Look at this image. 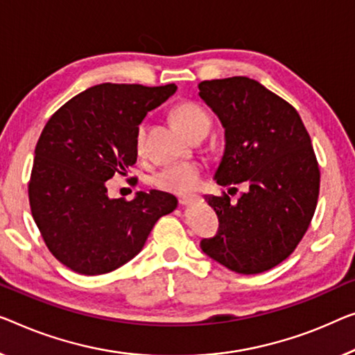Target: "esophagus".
<instances>
[{"label": "esophagus", "instance_id": "obj_1", "mask_svg": "<svg viewBox=\"0 0 355 355\" xmlns=\"http://www.w3.org/2000/svg\"><path fill=\"white\" fill-rule=\"evenodd\" d=\"M194 200H196V196H183V198H180V205L187 207V205L193 204Z\"/></svg>", "mask_w": 355, "mask_h": 355}]
</instances>
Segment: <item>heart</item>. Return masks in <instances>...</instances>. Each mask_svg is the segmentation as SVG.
I'll return each instance as SVG.
<instances>
[{"label": "heart", "mask_w": 355, "mask_h": 355, "mask_svg": "<svg viewBox=\"0 0 355 355\" xmlns=\"http://www.w3.org/2000/svg\"><path fill=\"white\" fill-rule=\"evenodd\" d=\"M172 114L180 125V129L187 135H193L196 130L202 129V127H210V116L207 114V111L194 102H180L173 107ZM146 132L148 124L146 121H144L137 127L135 135V146L139 151H144L145 148ZM200 175H202V168H200L198 162H177L155 173L153 183L162 189V191L187 194L194 191L199 187Z\"/></svg>", "instance_id": "1"}]
</instances>
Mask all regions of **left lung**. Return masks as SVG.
I'll return each instance as SVG.
<instances>
[{
	"instance_id": "1",
	"label": "left lung",
	"mask_w": 355,
	"mask_h": 355,
	"mask_svg": "<svg viewBox=\"0 0 355 355\" xmlns=\"http://www.w3.org/2000/svg\"><path fill=\"white\" fill-rule=\"evenodd\" d=\"M199 97L225 129L214 180L247 184L236 202L204 196L220 228L200 248L234 272H264L290 257L313 220L320 172L311 137L298 111L255 79L202 81Z\"/></svg>"
}]
</instances>
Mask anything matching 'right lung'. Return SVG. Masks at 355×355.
<instances>
[{"instance_id": "add662e5", "label": "right lung", "mask_w": 355, "mask_h": 355, "mask_svg": "<svg viewBox=\"0 0 355 355\" xmlns=\"http://www.w3.org/2000/svg\"><path fill=\"white\" fill-rule=\"evenodd\" d=\"M175 91V84H98L42 129L28 184L31 215L52 255L71 271L98 276L123 266L156 221L177 209L173 194L151 189L111 199L105 184L137 162V127Z\"/></svg>"}]
</instances>
